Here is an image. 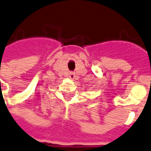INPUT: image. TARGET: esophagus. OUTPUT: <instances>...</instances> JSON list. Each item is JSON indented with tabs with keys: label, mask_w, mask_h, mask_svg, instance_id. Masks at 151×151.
<instances>
[{
	"label": "esophagus",
	"mask_w": 151,
	"mask_h": 151,
	"mask_svg": "<svg viewBox=\"0 0 151 151\" xmlns=\"http://www.w3.org/2000/svg\"><path fill=\"white\" fill-rule=\"evenodd\" d=\"M69 78L71 79H76V75H75V73H73V72H71V73L69 74Z\"/></svg>",
	"instance_id": "1"
}]
</instances>
